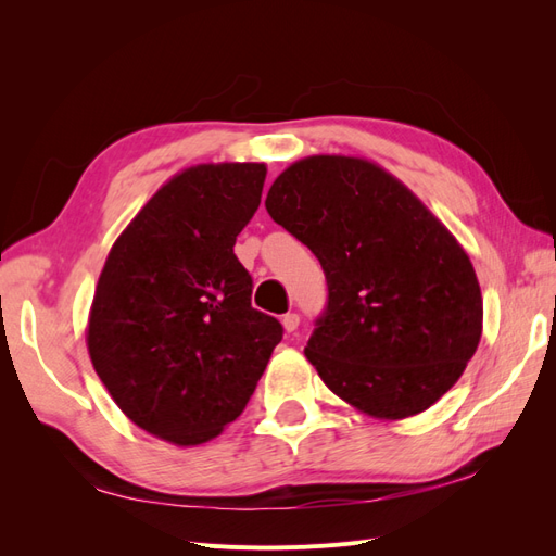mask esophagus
Wrapping results in <instances>:
<instances>
[{
    "label": "esophagus",
    "mask_w": 556,
    "mask_h": 556,
    "mask_svg": "<svg viewBox=\"0 0 556 556\" xmlns=\"http://www.w3.org/2000/svg\"><path fill=\"white\" fill-rule=\"evenodd\" d=\"M282 329L288 331V333L296 331V329H299V315H296V313H288V315H282Z\"/></svg>",
    "instance_id": "34e87169"
}]
</instances>
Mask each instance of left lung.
Instances as JSON below:
<instances>
[{
	"label": "left lung",
	"mask_w": 556,
	"mask_h": 556,
	"mask_svg": "<svg viewBox=\"0 0 556 556\" xmlns=\"http://www.w3.org/2000/svg\"><path fill=\"white\" fill-rule=\"evenodd\" d=\"M266 211L323 264L304 352L329 390L380 419L433 406L482 333L473 264L445 225L378 164L341 155L288 166Z\"/></svg>",
	"instance_id": "obj_1"
}]
</instances>
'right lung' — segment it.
I'll list each match as a JSON object with an SVG mask.
<instances>
[{
    "mask_svg": "<svg viewBox=\"0 0 556 556\" xmlns=\"http://www.w3.org/2000/svg\"><path fill=\"white\" fill-rule=\"evenodd\" d=\"M264 164H199L162 185L113 243L99 276L88 352L134 425L176 445L237 419L282 339L252 308L233 255L255 215Z\"/></svg>",
    "mask_w": 556,
    "mask_h": 556,
    "instance_id": "right-lung-1",
    "label": "right lung"
}]
</instances>
